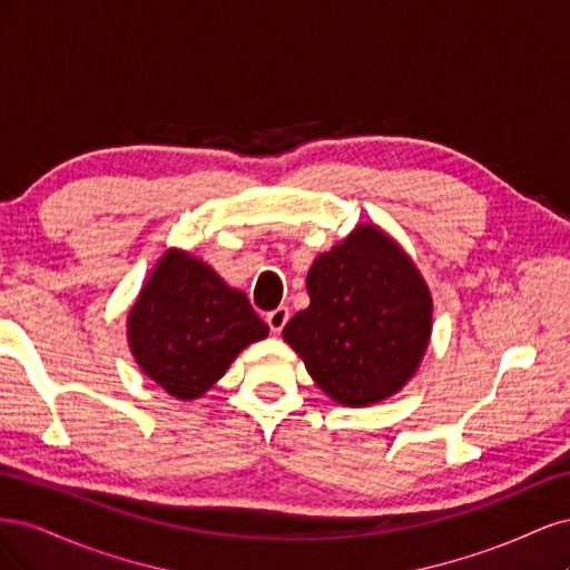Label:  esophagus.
Listing matches in <instances>:
<instances>
[{
	"label": "esophagus",
	"mask_w": 570,
	"mask_h": 570,
	"mask_svg": "<svg viewBox=\"0 0 570 570\" xmlns=\"http://www.w3.org/2000/svg\"><path fill=\"white\" fill-rule=\"evenodd\" d=\"M287 318H289L287 306H278V308H273V312L266 314V323H268V327H271L273 333H281L283 327H285V323H287Z\"/></svg>",
	"instance_id": "1"
}]
</instances>
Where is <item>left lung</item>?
Returning a JSON list of instances; mask_svg holds the SVG:
<instances>
[{
	"label": "left lung",
	"instance_id": "1",
	"mask_svg": "<svg viewBox=\"0 0 570 570\" xmlns=\"http://www.w3.org/2000/svg\"><path fill=\"white\" fill-rule=\"evenodd\" d=\"M312 304L283 337L335 402L366 406L400 390L430 340L433 299L411 258L373 226L321 254L306 275Z\"/></svg>",
	"mask_w": 570,
	"mask_h": 570
}]
</instances>
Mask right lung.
Listing matches in <instances>:
<instances>
[{
    "mask_svg": "<svg viewBox=\"0 0 570 570\" xmlns=\"http://www.w3.org/2000/svg\"><path fill=\"white\" fill-rule=\"evenodd\" d=\"M268 335L249 299L189 254L168 252L137 297L128 337L140 368L178 400H195L247 344Z\"/></svg>",
    "mask_w": 570,
    "mask_h": 570,
    "instance_id": "1",
    "label": "right lung"
}]
</instances>
